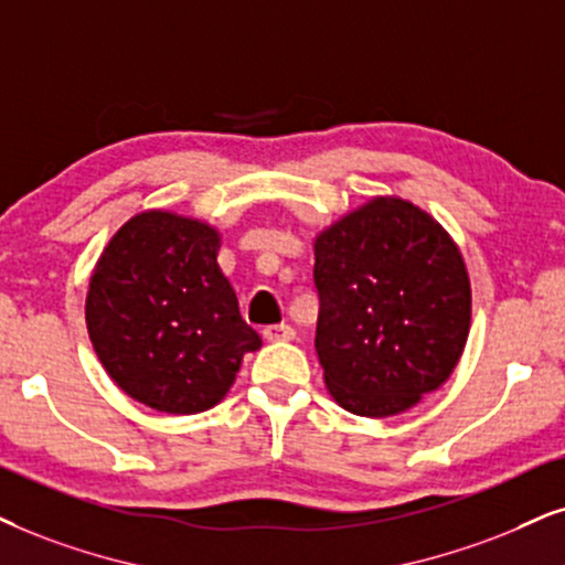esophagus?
<instances>
[{
    "label": "esophagus",
    "mask_w": 565,
    "mask_h": 565,
    "mask_svg": "<svg viewBox=\"0 0 565 565\" xmlns=\"http://www.w3.org/2000/svg\"><path fill=\"white\" fill-rule=\"evenodd\" d=\"M263 339H268V341H291V339H295V328H291L289 323L266 326V328H263Z\"/></svg>",
    "instance_id": "esophagus-1"
}]
</instances>
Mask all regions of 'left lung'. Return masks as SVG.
Returning a JSON list of instances; mask_svg holds the SVG:
<instances>
[{"label": "left lung", "instance_id": "1", "mask_svg": "<svg viewBox=\"0 0 565 565\" xmlns=\"http://www.w3.org/2000/svg\"><path fill=\"white\" fill-rule=\"evenodd\" d=\"M316 352L360 417L406 412L448 381L472 320L459 247L402 198H375L316 239Z\"/></svg>", "mask_w": 565, "mask_h": 565}]
</instances>
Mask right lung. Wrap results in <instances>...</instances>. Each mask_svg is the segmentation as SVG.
I'll return each mask as SVG.
<instances>
[{
  "instance_id": "obj_1",
  "label": "right lung",
  "mask_w": 565,
  "mask_h": 565,
  "mask_svg": "<svg viewBox=\"0 0 565 565\" xmlns=\"http://www.w3.org/2000/svg\"><path fill=\"white\" fill-rule=\"evenodd\" d=\"M218 247V232L203 221L146 211L114 234L90 276L93 349L111 381L156 412L216 406L242 356L263 344L239 316Z\"/></svg>"
}]
</instances>
